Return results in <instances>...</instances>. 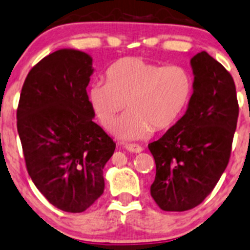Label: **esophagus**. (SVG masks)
I'll use <instances>...</instances> for the list:
<instances>
[{
  "mask_svg": "<svg viewBox=\"0 0 250 250\" xmlns=\"http://www.w3.org/2000/svg\"><path fill=\"white\" fill-rule=\"evenodd\" d=\"M126 150H128L130 153H141V151L143 150V148L141 146H137V144H127V146H125Z\"/></svg>",
  "mask_w": 250,
  "mask_h": 250,
  "instance_id": "obj_1",
  "label": "esophagus"
}]
</instances>
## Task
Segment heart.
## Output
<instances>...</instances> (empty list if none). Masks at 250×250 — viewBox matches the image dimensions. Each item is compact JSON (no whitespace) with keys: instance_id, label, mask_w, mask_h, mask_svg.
I'll list each match as a JSON object with an SVG mask.
<instances>
[{"instance_id":"heart-1","label":"heart","mask_w":250,"mask_h":250,"mask_svg":"<svg viewBox=\"0 0 250 250\" xmlns=\"http://www.w3.org/2000/svg\"><path fill=\"white\" fill-rule=\"evenodd\" d=\"M106 82H95L89 102L102 126L109 128L127 104L113 133L123 141L150 137L154 128L167 130L177 123L192 94V78L178 65L161 66L142 58H123L106 71Z\"/></svg>"}]
</instances>
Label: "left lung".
Masks as SVG:
<instances>
[{"label": "left lung", "instance_id": "1", "mask_svg": "<svg viewBox=\"0 0 250 250\" xmlns=\"http://www.w3.org/2000/svg\"><path fill=\"white\" fill-rule=\"evenodd\" d=\"M194 83L185 114L148 144L156 165L150 195L167 212H184L212 192L229 164L238 118L231 74L206 51L190 60Z\"/></svg>", "mask_w": 250, "mask_h": 250}]
</instances>
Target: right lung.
<instances>
[{
	"label": "right lung",
	"mask_w": 250,
	"mask_h": 250,
	"mask_svg": "<svg viewBox=\"0 0 250 250\" xmlns=\"http://www.w3.org/2000/svg\"><path fill=\"white\" fill-rule=\"evenodd\" d=\"M92 58L59 49L27 74L17 126L31 179L43 196L68 213L87 209L104 190V167L115 143L94 123L86 86Z\"/></svg>",
	"instance_id": "1"
}]
</instances>
